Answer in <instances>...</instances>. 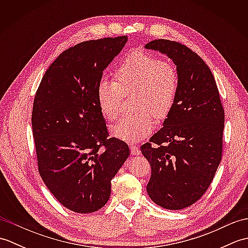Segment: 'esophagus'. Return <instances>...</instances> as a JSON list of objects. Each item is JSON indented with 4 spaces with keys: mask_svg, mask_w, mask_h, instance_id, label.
<instances>
[{
    "mask_svg": "<svg viewBox=\"0 0 248 248\" xmlns=\"http://www.w3.org/2000/svg\"><path fill=\"white\" fill-rule=\"evenodd\" d=\"M130 150H131V154H132L133 155H140V149L135 145H131Z\"/></svg>",
    "mask_w": 248,
    "mask_h": 248,
    "instance_id": "1",
    "label": "esophagus"
}]
</instances>
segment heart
<instances>
[{"mask_svg":"<svg viewBox=\"0 0 248 248\" xmlns=\"http://www.w3.org/2000/svg\"><path fill=\"white\" fill-rule=\"evenodd\" d=\"M114 78L115 82L98 84V105L105 118L114 120L119 114L120 92L135 91L133 108L136 110L110 127L114 138L135 143L154 131L155 117L164 120L170 114L178 94V73L170 62L136 51L120 62Z\"/></svg>","mask_w":248,"mask_h":248,"instance_id":"b5f03b06","label":"heart"}]
</instances>
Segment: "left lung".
<instances>
[{"label":"left lung","mask_w":248,"mask_h":248,"mask_svg":"<svg viewBox=\"0 0 248 248\" xmlns=\"http://www.w3.org/2000/svg\"><path fill=\"white\" fill-rule=\"evenodd\" d=\"M146 49L166 54L177 66L175 107L163 128L140 147L151 166L147 193L168 210L187 208L202 198L222 160L225 113L217 82L202 57L166 39Z\"/></svg>","instance_id":"left-lung-1"}]
</instances>
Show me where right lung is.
I'll return each instance as SVG.
<instances>
[{
	"label": "right lung",
	"mask_w": 248,
	"mask_h": 248,
	"mask_svg": "<svg viewBox=\"0 0 248 248\" xmlns=\"http://www.w3.org/2000/svg\"><path fill=\"white\" fill-rule=\"evenodd\" d=\"M127 40L109 37L67 49L35 94L31 127L40 177L73 212L101 209L109 199L110 181L130 155L124 141L108 139L96 96L103 70Z\"/></svg>",
	"instance_id": "add662e5"
}]
</instances>
